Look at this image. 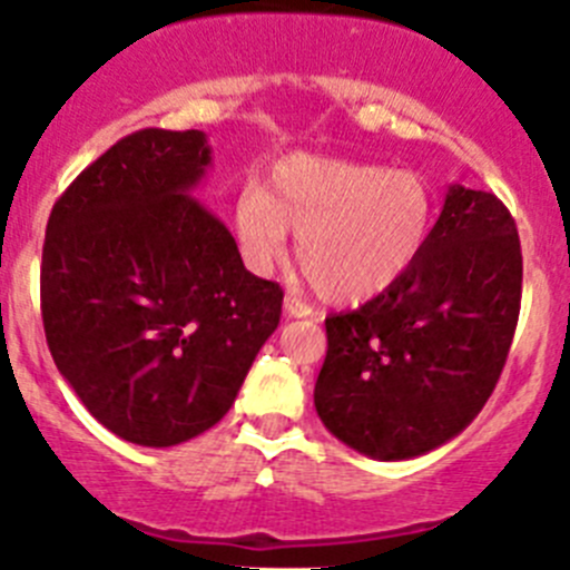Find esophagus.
<instances>
[{
  "instance_id": "34e87169",
  "label": "esophagus",
  "mask_w": 570,
  "mask_h": 570,
  "mask_svg": "<svg viewBox=\"0 0 570 570\" xmlns=\"http://www.w3.org/2000/svg\"><path fill=\"white\" fill-rule=\"evenodd\" d=\"M284 309H286V315H292V317H315L317 315L309 303L301 301L297 295H286L284 297Z\"/></svg>"
}]
</instances>
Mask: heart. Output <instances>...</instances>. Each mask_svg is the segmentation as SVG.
Instances as JSON below:
<instances>
[{
	"label": "heart",
	"instance_id": "heart-1",
	"mask_svg": "<svg viewBox=\"0 0 570 570\" xmlns=\"http://www.w3.org/2000/svg\"><path fill=\"white\" fill-rule=\"evenodd\" d=\"M433 219V194L416 171L312 154L275 163L269 190L247 183L236 202L247 267L273 273L292 230L303 273L332 301H365L407 275Z\"/></svg>",
	"mask_w": 570,
	"mask_h": 570
}]
</instances>
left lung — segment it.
<instances>
[{
    "label": "left lung",
    "mask_w": 570,
    "mask_h": 570,
    "mask_svg": "<svg viewBox=\"0 0 570 570\" xmlns=\"http://www.w3.org/2000/svg\"><path fill=\"white\" fill-rule=\"evenodd\" d=\"M523 292L518 225L501 199L453 185L407 275L326 317L315 407L357 453L405 461L481 413L512 348Z\"/></svg>",
    "instance_id": "left-lung-1"
}]
</instances>
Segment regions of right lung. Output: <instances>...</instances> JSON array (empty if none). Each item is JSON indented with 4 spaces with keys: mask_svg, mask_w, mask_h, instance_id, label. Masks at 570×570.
<instances>
[{
    "mask_svg": "<svg viewBox=\"0 0 570 570\" xmlns=\"http://www.w3.org/2000/svg\"><path fill=\"white\" fill-rule=\"evenodd\" d=\"M205 131L140 129L52 205L41 321L63 380L120 439L171 446L236 402L284 289L244 269L236 238L190 196Z\"/></svg>",
    "mask_w": 570,
    "mask_h": 570,
    "instance_id": "obj_1",
    "label": "right lung"
}]
</instances>
